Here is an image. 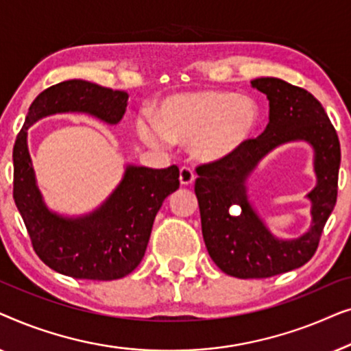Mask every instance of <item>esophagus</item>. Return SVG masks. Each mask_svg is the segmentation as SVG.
Listing matches in <instances>:
<instances>
[{
    "label": "esophagus",
    "mask_w": 351,
    "mask_h": 351,
    "mask_svg": "<svg viewBox=\"0 0 351 351\" xmlns=\"http://www.w3.org/2000/svg\"><path fill=\"white\" fill-rule=\"evenodd\" d=\"M195 172H193V169H191V167H189V166H182L180 167V174H179V180H180V184L182 185H191L195 182Z\"/></svg>",
    "instance_id": "34e87169"
}]
</instances>
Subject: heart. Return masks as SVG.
<instances>
[{
  "mask_svg": "<svg viewBox=\"0 0 351 351\" xmlns=\"http://www.w3.org/2000/svg\"><path fill=\"white\" fill-rule=\"evenodd\" d=\"M261 112L256 100L227 90H193L162 100L155 119L141 118L138 137L155 148L191 143L204 161L237 153L256 132Z\"/></svg>",
  "mask_w": 351,
  "mask_h": 351,
  "instance_id": "1",
  "label": "heart"
}]
</instances>
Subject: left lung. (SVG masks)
<instances>
[{"mask_svg":"<svg viewBox=\"0 0 351 351\" xmlns=\"http://www.w3.org/2000/svg\"><path fill=\"white\" fill-rule=\"evenodd\" d=\"M251 84L270 104L265 131L233 155L196 167L195 182L209 256L223 273L241 280L291 271L313 257L337 201L340 167L337 132L308 90L278 78H257ZM295 140L308 141L315 150L317 186L308 195L312 228L300 239L278 240L248 203L245 180L273 147Z\"/></svg>","mask_w":351,"mask_h":351,"instance_id":"1","label":"left lung"}]
</instances>
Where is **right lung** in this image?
<instances>
[{
  "mask_svg": "<svg viewBox=\"0 0 351 351\" xmlns=\"http://www.w3.org/2000/svg\"><path fill=\"white\" fill-rule=\"evenodd\" d=\"M129 95L84 80H69L43 90L28 108L14 143V201L32 246L52 270L76 280L112 281L129 275L145 256L162 201L179 189V167L128 166L121 184L97 210L64 217L46 208L36 186L27 131L38 119L81 112L108 124L121 121Z\"/></svg>",
  "mask_w": 351,
  "mask_h": 351,
  "instance_id": "add662e5",
  "label": "right lung"
}]
</instances>
